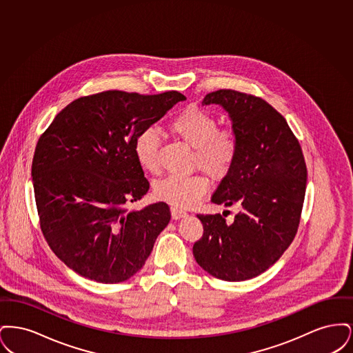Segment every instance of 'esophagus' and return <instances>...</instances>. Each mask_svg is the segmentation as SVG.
<instances>
[{"label": "esophagus", "mask_w": 353, "mask_h": 353, "mask_svg": "<svg viewBox=\"0 0 353 353\" xmlns=\"http://www.w3.org/2000/svg\"><path fill=\"white\" fill-rule=\"evenodd\" d=\"M170 214H172V219H184V217L188 216V213H186V212L181 210V209H179V208H174V206H172V208H170Z\"/></svg>", "instance_id": "esophagus-1"}]
</instances>
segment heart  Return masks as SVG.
Masks as SVG:
<instances>
[{"instance_id":"obj_1","label":"heart","mask_w":353,"mask_h":353,"mask_svg":"<svg viewBox=\"0 0 353 353\" xmlns=\"http://www.w3.org/2000/svg\"><path fill=\"white\" fill-rule=\"evenodd\" d=\"M169 131L193 150L192 165L213 180L223 179L234 165L238 139L230 130H219V120L210 112L189 105L169 123ZM160 134L147 128L136 136L134 153L139 165L150 173L159 169ZM208 189L206 180L199 176L170 174L154 184V197L176 208H189L199 201Z\"/></svg>"}]
</instances>
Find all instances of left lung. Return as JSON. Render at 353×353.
I'll list each match as a JSON object with an SVG mask.
<instances>
[{"instance_id": "8db88e82", "label": "left lung", "mask_w": 353, "mask_h": 353, "mask_svg": "<svg viewBox=\"0 0 353 353\" xmlns=\"http://www.w3.org/2000/svg\"><path fill=\"white\" fill-rule=\"evenodd\" d=\"M219 104L238 139L234 165L212 202L235 206L232 222L197 214L203 234L193 246L196 262L210 275L241 282L271 268L291 245L301 222L307 168L298 139L268 101L234 90L208 94L202 105Z\"/></svg>"}]
</instances>
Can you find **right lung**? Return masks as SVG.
<instances>
[{
  "label": "right lung",
  "mask_w": 353,
  "mask_h": 353,
  "mask_svg": "<svg viewBox=\"0 0 353 353\" xmlns=\"http://www.w3.org/2000/svg\"><path fill=\"white\" fill-rule=\"evenodd\" d=\"M185 99L104 91L71 101L39 137L32 177L41 230L68 268L119 283L144 266L170 212L165 202L127 208L150 189L134 139Z\"/></svg>",
  "instance_id": "add662e5"
}]
</instances>
